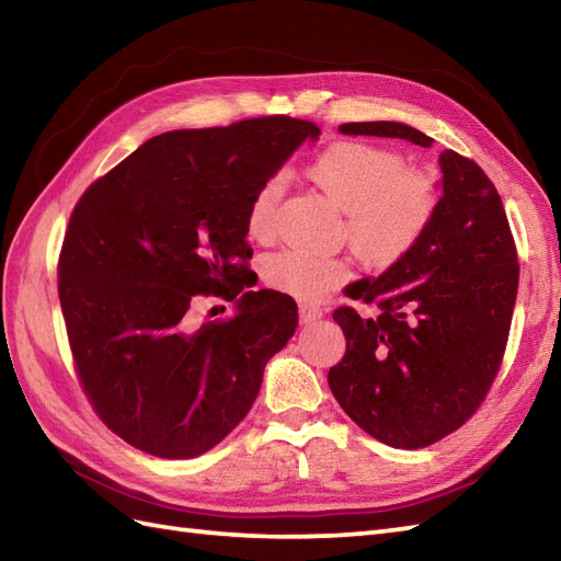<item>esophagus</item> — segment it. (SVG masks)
<instances>
[{
  "instance_id": "34e87169",
  "label": "esophagus",
  "mask_w": 561,
  "mask_h": 561,
  "mask_svg": "<svg viewBox=\"0 0 561 561\" xmlns=\"http://www.w3.org/2000/svg\"><path fill=\"white\" fill-rule=\"evenodd\" d=\"M322 308H318V306H300V322L304 324H312V322H318V320H322Z\"/></svg>"
}]
</instances>
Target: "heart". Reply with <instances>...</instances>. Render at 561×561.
Masks as SVG:
<instances>
[{
    "label": "heart",
    "mask_w": 561,
    "mask_h": 561,
    "mask_svg": "<svg viewBox=\"0 0 561 561\" xmlns=\"http://www.w3.org/2000/svg\"><path fill=\"white\" fill-rule=\"evenodd\" d=\"M312 184L346 213V239L363 263L386 267L414 249L434 220L438 190L431 175L408 170L403 156L365 141H336L308 168ZM282 180L255 192L247 227L253 239H270L282 198ZM348 267L336 257L279 251L265 257L263 279L282 294L318 300L346 282Z\"/></svg>",
    "instance_id": "heart-1"
}]
</instances>
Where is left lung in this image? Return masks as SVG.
I'll return each mask as SVG.
<instances>
[{
  "mask_svg": "<svg viewBox=\"0 0 561 561\" xmlns=\"http://www.w3.org/2000/svg\"><path fill=\"white\" fill-rule=\"evenodd\" d=\"M343 135L391 137L428 149L405 123H343ZM434 220L414 249L379 277L343 294L377 318L334 310L346 355L329 389L348 417L391 448L417 450L462 426L491 389L507 346L519 263L500 194L485 172L450 149Z\"/></svg>",
  "mask_w": 561,
  "mask_h": 561,
  "instance_id": "1",
  "label": "left lung"
}]
</instances>
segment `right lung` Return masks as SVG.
<instances>
[{
    "mask_svg": "<svg viewBox=\"0 0 561 561\" xmlns=\"http://www.w3.org/2000/svg\"><path fill=\"white\" fill-rule=\"evenodd\" d=\"M308 121L267 116L144 141L82 194L59 261V298L84 393L135 448L190 459L247 417L272 355L298 327L279 291H243L249 206ZM196 293L236 300L192 330Z\"/></svg>",
    "mask_w": 561,
    "mask_h": 561,
    "instance_id": "1",
    "label": "right lung"
}]
</instances>
